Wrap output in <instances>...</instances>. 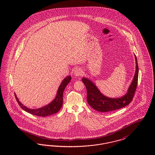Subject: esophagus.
Instances as JSON below:
<instances>
[{
	"label": "esophagus",
	"instance_id": "1",
	"mask_svg": "<svg viewBox=\"0 0 155 155\" xmlns=\"http://www.w3.org/2000/svg\"><path fill=\"white\" fill-rule=\"evenodd\" d=\"M83 74H84L83 71H82V70L81 69V68H77L74 71V75L76 77H80V76L81 77Z\"/></svg>",
	"mask_w": 155,
	"mask_h": 155
}]
</instances>
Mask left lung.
Returning a JSON list of instances; mask_svg holds the SVG:
<instances>
[{
	"instance_id": "1",
	"label": "left lung",
	"mask_w": 155,
	"mask_h": 155,
	"mask_svg": "<svg viewBox=\"0 0 155 155\" xmlns=\"http://www.w3.org/2000/svg\"><path fill=\"white\" fill-rule=\"evenodd\" d=\"M135 55V54H134ZM136 70L133 81L125 95L118 98H110L103 95L96 85L88 78H82V81L87 91V102L95 110L100 112H109L123 108L128 105L133 101L138 84V65L135 55Z\"/></svg>"
}]
</instances>
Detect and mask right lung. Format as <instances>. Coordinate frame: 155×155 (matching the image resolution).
Here are the masks:
<instances>
[{"mask_svg": "<svg viewBox=\"0 0 155 155\" xmlns=\"http://www.w3.org/2000/svg\"><path fill=\"white\" fill-rule=\"evenodd\" d=\"M71 77L70 75L67 76L66 78H65L63 80V81L61 82V84L59 86V89L57 92V95L54 98V99L51 103L39 109H30L29 108H27V107L24 106L22 103L18 101L15 94V97L17 101V103H18L19 106L22 108V109L31 114L37 116H40V117H46V116L52 115L58 112L61 109L63 105V92L64 91V89L66 87L67 85H68V84L71 81Z\"/></svg>", "mask_w": 155, "mask_h": 155, "instance_id": "obj_1", "label": "right lung"}]
</instances>
